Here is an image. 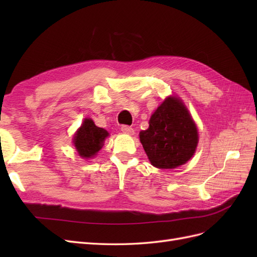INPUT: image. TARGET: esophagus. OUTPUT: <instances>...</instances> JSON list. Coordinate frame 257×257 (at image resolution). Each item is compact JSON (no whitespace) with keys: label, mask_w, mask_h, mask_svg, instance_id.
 <instances>
[{"label":"esophagus","mask_w":257,"mask_h":257,"mask_svg":"<svg viewBox=\"0 0 257 257\" xmlns=\"http://www.w3.org/2000/svg\"><path fill=\"white\" fill-rule=\"evenodd\" d=\"M121 131H122V133L127 134V135H133L134 134V130L128 125H122Z\"/></svg>","instance_id":"obj_1"}]
</instances>
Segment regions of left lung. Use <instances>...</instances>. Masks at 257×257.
Instances as JSON below:
<instances>
[{
	"mask_svg": "<svg viewBox=\"0 0 257 257\" xmlns=\"http://www.w3.org/2000/svg\"><path fill=\"white\" fill-rule=\"evenodd\" d=\"M139 138L154 167L174 169L195 153L198 132L182 100L168 96L153 112L149 127L139 133Z\"/></svg>",
	"mask_w": 257,
	"mask_h": 257,
	"instance_id": "8db88e82",
	"label": "left lung"
}]
</instances>
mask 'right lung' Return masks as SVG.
I'll return each instance as SVG.
<instances>
[{
    "instance_id": "1",
    "label": "right lung",
    "mask_w": 257,
    "mask_h": 257,
    "mask_svg": "<svg viewBox=\"0 0 257 257\" xmlns=\"http://www.w3.org/2000/svg\"><path fill=\"white\" fill-rule=\"evenodd\" d=\"M108 135L106 130L96 126L92 119L85 118L74 135V146L81 158L92 159L102 149Z\"/></svg>"
}]
</instances>
